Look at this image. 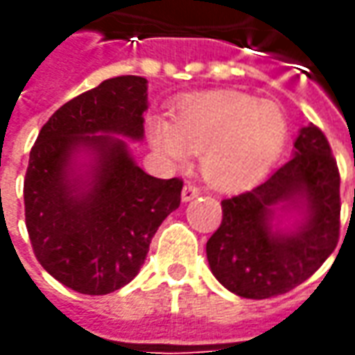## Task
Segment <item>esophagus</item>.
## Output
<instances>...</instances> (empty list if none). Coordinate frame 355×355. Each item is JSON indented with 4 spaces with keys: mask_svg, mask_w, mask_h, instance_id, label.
I'll return each mask as SVG.
<instances>
[{
    "mask_svg": "<svg viewBox=\"0 0 355 355\" xmlns=\"http://www.w3.org/2000/svg\"><path fill=\"white\" fill-rule=\"evenodd\" d=\"M200 186L192 184V182H188V184H184V188H182V201H190L193 200V198H198L200 196Z\"/></svg>",
    "mask_w": 355,
    "mask_h": 355,
    "instance_id": "esophagus-1",
    "label": "esophagus"
}]
</instances>
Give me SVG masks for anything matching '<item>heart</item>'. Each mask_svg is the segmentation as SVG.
Instances as JSON below:
<instances>
[{
    "label": "heart",
    "instance_id": "1",
    "mask_svg": "<svg viewBox=\"0 0 355 355\" xmlns=\"http://www.w3.org/2000/svg\"><path fill=\"white\" fill-rule=\"evenodd\" d=\"M152 146L173 162L201 154V171L223 190L257 182L270 169L287 139V119L274 102L251 94L205 93L182 102L171 119L152 117Z\"/></svg>",
    "mask_w": 355,
    "mask_h": 355
}]
</instances>
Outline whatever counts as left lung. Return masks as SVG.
Instances as JSON below:
<instances>
[{"label":"left lung","mask_w":355,"mask_h":355,"mask_svg":"<svg viewBox=\"0 0 355 355\" xmlns=\"http://www.w3.org/2000/svg\"><path fill=\"white\" fill-rule=\"evenodd\" d=\"M305 207L295 231L271 230L279 207ZM340 234V175L325 135L310 123L295 155L262 184L223 200V223L207 241L211 272L243 298L283 295L335 251Z\"/></svg>","instance_id":"obj_1"}]
</instances>
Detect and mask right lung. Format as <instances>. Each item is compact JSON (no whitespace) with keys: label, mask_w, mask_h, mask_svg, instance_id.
Masks as SVG:
<instances>
[{"label":"right lung","mask_w":355,"mask_h":355,"mask_svg":"<svg viewBox=\"0 0 355 355\" xmlns=\"http://www.w3.org/2000/svg\"><path fill=\"white\" fill-rule=\"evenodd\" d=\"M148 81L119 76L68 101L30 152L24 215L35 259L83 295H108L139 274L159 224L180 205L182 178L150 177L123 139L140 140ZM92 155L77 173L75 155Z\"/></svg>","instance_id":"right-lung-1"}]
</instances>
